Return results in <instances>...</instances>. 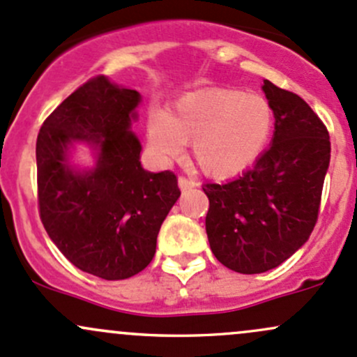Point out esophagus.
I'll return each mask as SVG.
<instances>
[{
	"label": "esophagus",
	"mask_w": 357,
	"mask_h": 357,
	"mask_svg": "<svg viewBox=\"0 0 357 357\" xmlns=\"http://www.w3.org/2000/svg\"><path fill=\"white\" fill-rule=\"evenodd\" d=\"M178 185H179V188H181V191H188L191 188H195V186H198V183L195 181V179L186 178V176H179Z\"/></svg>",
	"instance_id": "34e87169"
}]
</instances>
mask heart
Here are the masks:
<instances>
[{
	"label": "heart",
	"mask_w": 357,
	"mask_h": 357,
	"mask_svg": "<svg viewBox=\"0 0 357 357\" xmlns=\"http://www.w3.org/2000/svg\"><path fill=\"white\" fill-rule=\"evenodd\" d=\"M275 125L272 104L260 93L232 89L190 92L166 114L149 116V145L162 159L179 155L185 140L202 171L229 178L245 171L267 149Z\"/></svg>",
	"instance_id": "1"
}]
</instances>
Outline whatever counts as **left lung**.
<instances>
[{
    "label": "left lung",
    "mask_w": 357,
    "mask_h": 357,
    "mask_svg": "<svg viewBox=\"0 0 357 357\" xmlns=\"http://www.w3.org/2000/svg\"><path fill=\"white\" fill-rule=\"evenodd\" d=\"M261 89L275 114L270 147L236 179L204 185L210 250L239 273L279 267L305 245L330 164L328 131L314 111L272 82Z\"/></svg>",
    "instance_id": "obj_1"
}]
</instances>
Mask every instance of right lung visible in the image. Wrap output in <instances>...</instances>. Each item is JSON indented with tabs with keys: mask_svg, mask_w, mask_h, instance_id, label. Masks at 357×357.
<instances>
[{
	"mask_svg": "<svg viewBox=\"0 0 357 357\" xmlns=\"http://www.w3.org/2000/svg\"><path fill=\"white\" fill-rule=\"evenodd\" d=\"M142 96L96 77L66 97L40 126L36 145L37 200L51 241L80 270L106 280L142 272L181 191L171 171L142 167L131 131ZM87 143L96 164L70 166L75 143Z\"/></svg>",
	"mask_w": 357,
	"mask_h": 357,
	"instance_id": "obj_1",
	"label": "right lung"
}]
</instances>
